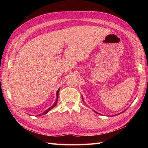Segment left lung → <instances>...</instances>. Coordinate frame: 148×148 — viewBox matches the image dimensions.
<instances>
[{"label":"left lung","mask_w":148,"mask_h":148,"mask_svg":"<svg viewBox=\"0 0 148 148\" xmlns=\"http://www.w3.org/2000/svg\"><path fill=\"white\" fill-rule=\"evenodd\" d=\"M82 100H83V101L84 102V99H83V95H82ZM84 103H85V102H84ZM126 111V109H125V111H122L121 112H119V113H118V114H114V115H112L111 116H117V115H118V114H121V113H123V112L124 111ZM94 112H95V113H97V114H100V113H99V112H97V111H94Z\"/></svg>","instance_id":"left-lung-1"}]
</instances>
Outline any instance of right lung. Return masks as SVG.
Masks as SVG:
<instances>
[{
    "label": "right lung",
    "mask_w": 148,
    "mask_h": 148,
    "mask_svg": "<svg viewBox=\"0 0 148 148\" xmlns=\"http://www.w3.org/2000/svg\"><path fill=\"white\" fill-rule=\"evenodd\" d=\"M59 90H60V88H59L58 89V90H57V92H56V100H55V103H53V105L52 106H51L50 107V108H49L47 110H46V111L44 112L43 113H42V114H38V115H37V116H42V115H44V114H47V113H48L50 110L51 109H52L53 108H55V107L56 106V105L57 104V102H58V94H59Z\"/></svg>",
    "instance_id": "add662e5"
}]
</instances>
